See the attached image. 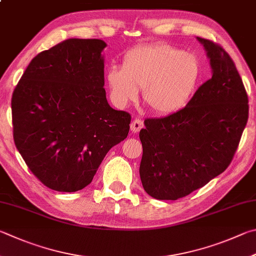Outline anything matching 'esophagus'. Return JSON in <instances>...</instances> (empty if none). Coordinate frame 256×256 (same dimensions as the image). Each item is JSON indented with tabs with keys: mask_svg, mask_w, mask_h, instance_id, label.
I'll return each mask as SVG.
<instances>
[{
	"mask_svg": "<svg viewBox=\"0 0 256 256\" xmlns=\"http://www.w3.org/2000/svg\"><path fill=\"white\" fill-rule=\"evenodd\" d=\"M142 128H143V122L141 120L136 118V120H132V123H131V131L132 132L136 133V132L140 131Z\"/></svg>",
	"mask_w": 256,
	"mask_h": 256,
	"instance_id": "1",
	"label": "esophagus"
}]
</instances>
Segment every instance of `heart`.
<instances>
[{
	"label": "heart",
	"mask_w": 256,
	"mask_h": 256,
	"mask_svg": "<svg viewBox=\"0 0 256 256\" xmlns=\"http://www.w3.org/2000/svg\"><path fill=\"white\" fill-rule=\"evenodd\" d=\"M200 77L196 56L166 44H141L124 54L122 67L106 74L110 96L118 108H126L143 90V100L153 112L171 115L192 98Z\"/></svg>",
	"instance_id": "heart-1"
}]
</instances>
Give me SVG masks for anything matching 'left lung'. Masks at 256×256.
<instances>
[{
    "label": "left lung",
    "instance_id": "obj_1",
    "mask_svg": "<svg viewBox=\"0 0 256 256\" xmlns=\"http://www.w3.org/2000/svg\"><path fill=\"white\" fill-rule=\"evenodd\" d=\"M210 62L212 78L186 108L146 118L140 131L142 186L160 200L187 196L224 172L238 150L248 118V97L230 54L198 38Z\"/></svg>",
    "mask_w": 256,
    "mask_h": 256
}]
</instances>
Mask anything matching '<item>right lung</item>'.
Masks as SVG:
<instances>
[{
  "instance_id": "add662e5",
  "label": "right lung",
  "mask_w": 256,
  "mask_h": 256,
  "mask_svg": "<svg viewBox=\"0 0 256 256\" xmlns=\"http://www.w3.org/2000/svg\"><path fill=\"white\" fill-rule=\"evenodd\" d=\"M105 47L100 39L64 40L36 54L13 92L16 146L56 192L90 184L106 153L128 134L131 115L106 100Z\"/></svg>"
}]
</instances>
